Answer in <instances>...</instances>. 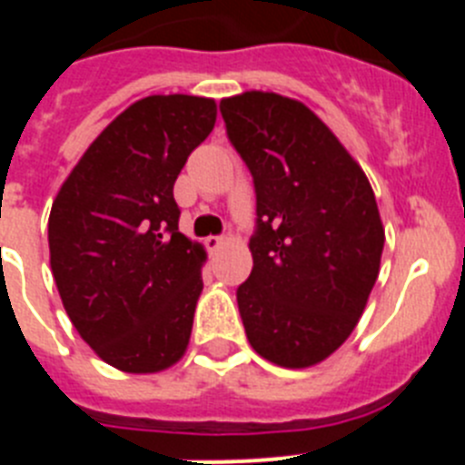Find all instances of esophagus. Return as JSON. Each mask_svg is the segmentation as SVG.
<instances>
[{"label": "esophagus", "instance_id": "1", "mask_svg": "<svg viewBox=\"0 0 465 465\" xmlns=\"http://www.w3.org/2000/svg\"><path fill=\"white\" fill-rule=\"evenodd\" d=\"M225 244V237H221V235H209L207 240H204V246H207L209 252H219L221 246Z\"/></svg>", "mask_w": 465, "mask_h": 465}]
</instances>
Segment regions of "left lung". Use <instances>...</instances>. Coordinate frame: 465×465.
<instances>
[{"instance_id":"left-lung-1","label":"left lung","mask_w":465,"mask_h":465,"mask_svg":"<svg viewBox=\"0 0 465 465\" xmlns=\"http://www.w3.org/2000/svg\"><path fill=\"white\" fill-rule=\"evenodd\" d=\"M219 109L256 191L253 270L237 289L246 338L282 368H310L351 335L380 274L375 193L302 102L252 90Z\"/></svg>"}]
</instances>
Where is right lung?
Listing matches in <instances>:
<instances>
[{
  "label": "right lung",
  "mask_w": 465,
  "mask_h": 465,
  "mask_svg": "<svg viewBox=\"0 0 465 465\" xmlns=\"http://www.w3.org/2000/svg\"><path fill=\"white\" fill-rule=\"evenodd\" d=\"M213 123L207 97H143L90 143L53 203L48 249L64 310L123 372L165 371L191 340L207 253L179 232L174 182Z\"/></svg>",
  "instance_id": "add662e5"
}]
</instances>
